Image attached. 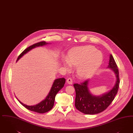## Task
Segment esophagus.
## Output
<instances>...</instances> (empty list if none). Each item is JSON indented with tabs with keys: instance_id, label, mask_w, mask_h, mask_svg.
<instances>
[{
	"instance_id": "obj_1",
	"label": "esophagus",
	"mask_w": 133,
	"mask_h": 133,
	"mask_svg": "<svg viewBox=\"0 0 133 133\" xmlns=\"http://www.w3.org/2000/svg\"><path fill=\"white\" fill-rule=\"evenodd\" d=\"M67 82L69 85H72L73 84V80L71 78H69L67 80Z\"/></svg>"
}]
</instances>
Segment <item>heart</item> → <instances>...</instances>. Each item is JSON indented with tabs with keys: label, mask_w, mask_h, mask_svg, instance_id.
I'll return each mask as SVG.
<instances>
[{
	"label": "heart",
	"mask_w": 133,
	"mask_h": 133,
	"mask_svg": "<svg viewBox=\"0 0 133 133\" xmlns=\"http://www.w3.org/2000/svg\"><path fill=\"white\" fill-rule=\"evenodd\" d=\"M103 54L93 46L87 45L71 49L66 60L63 61L65 67L69 69L70 65L76 66L78 76L86 79L98 69L103 61Z\"/></svg>",
	"instance_id": "heart-1"
}]
</instances>
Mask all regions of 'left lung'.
Here are the masks:
<instances>
[{
  "instance_id": "1",
  "label": "left lung",
  "mask_w": 133,
  "mask_h": 133,
  "mask_svg": "<svg viewBox=\"0 0 133 133\" xmlns=\"http://www.w3.org/2000/svg\"><path fill=\"white\" fill-rule=\"evenodd\" d=\"M107 68L114 71L116 81L112 90L102 96H95L91 94L88 87L89 80L74 84L76 91L75 107L79 111L85 114H98L105 110L114 100L118 92L120 79L117 64L111 54L110 55Z\"/></svg>"
}]
</instances>
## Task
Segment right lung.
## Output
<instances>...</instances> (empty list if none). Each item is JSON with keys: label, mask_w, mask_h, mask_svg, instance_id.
Instances as JSON below:
<instances>
[{"label": "right lung", "mask_w": 133, "mask_h": 133, "mask_svg": "<svg viewBox=\"0 0 133 133\" xmlns=\"http://www.w3.org/2000/svg\"><path fill=\"white\" fill-rule=\"evenodd\" d=\"M48 44V43H46L44 41L41 42L39 43H35L32 44V45L30 46L29 47L25 49L22 52L20 55L18 56L17 61L21 58L22 57L27 53L28 51H30L32 48H36L37 46H43L44 45H45ZM65 79L64 78H59L57 79L54 81L53 85H52V87L50 89V90L48 94L46 97L45 98L44 100H43L38 104L32 106H29L27 105L24 103H23L20 101H19L17 98V99L18 101H19V102L23 106H24L25 108H26L28 110H30L32 111L36 112L39 113H44L45 112L50 111L54 105V100L56 94L58 93L59 90H60L63 87H64L65 83Z\"/></svg>", "instance_id": "1"}]
</instances>
